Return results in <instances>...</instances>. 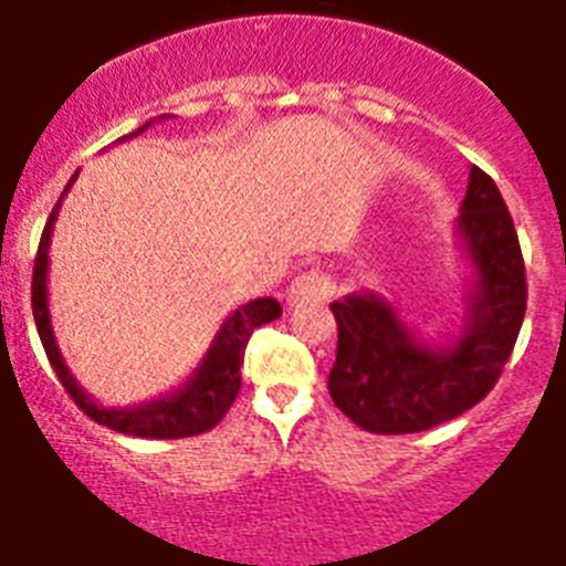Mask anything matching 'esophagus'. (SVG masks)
<instances>
[{"label":"esophagus","mask_w":566,"mask_h":566,"mask_svg":"<svg viewBox=\"0 0 566 566\" xmlns=\"http://www.w3.org/2000/svg\"><path fill=\"white\" fill-rule=\"evenodd\" d=\"M333 292V283L324 271H304L292 280V286L286 289V301L295 304H310V301H324Z\"/></svg>","instance_id":"esophagus-1"}]
</instances>
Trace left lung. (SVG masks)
Instances as JSON below:
<instances>
[{"mask_svg":"<svg viewBox=\"0 0 566 566\" xmlns=\"http://www.w3.org/2000/svg\"><path fill=\"white\" fill-rule=\"evenodd\" d=\"M455 239L473 277L462 324L444 342L420 336L370 289L329 304L338 324L329 397L356 427L423 432L476 406L503 374L526 315V269L512 212L479 166H470Z\"/></svg>","mask_w":566,"mask_h":566,"instance_id":"left-lung-1","label":"left lung"}]
</instances>
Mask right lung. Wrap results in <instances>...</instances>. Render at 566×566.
Listing matches in <instances>:
<instances>
[{
  "mask_svg": "<svg viewBox=\"0 0 566 566\" xmlns=\"http://www.w3.org/2000/svg\"><path fill=\"white\" fill-rule=\"evenodd\" d=\"M157 119H166V113L157 116ZM155 122V119H151ZM146 122L143 128H137L128 137H137L151 125ZM122 137V139H128ZM78 178V171L72 175V180ZM72 180L63 189V196L70 192ZM63 196L57 198L52 216H49L46 228H43V237H40L38 260H34V274H31V310H34V324H38L40 342L46 347V356L52 361L54 374L61 379V386L66 388V395L75 400L87 418H93L102 427H111L116 432H125V436L137 438H189L201 436L207 429H212L219 423L228 409L233 406L239 395V386H242V356H245V345L251 333L269 321L280 318L283 310L274 297H256V301H248L245 306H239L228 315V321L221 324L216 338H212L210 350L205 354L201 365L196 368V374L184 382L180 388H171L169 395L157 397V400H146V403L137 406H116V409H107V406L96 403L93 397L78 386V379L72 377V370L66 368V361L61 356V347L54 342L52 329V315H49V245H52V228L54 219H57V210H61Z\"/></svg>",
  "mask_w": 566,
  "mask_h": 566,
  "instance_id": "right-lung-1",
  "label": "right lung"
}]
</instances>
